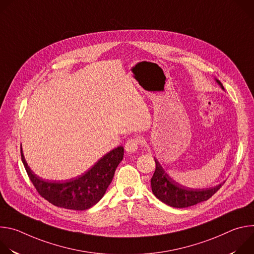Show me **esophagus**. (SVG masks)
<instances>
[{
    "instance_id": "esophagus-1",
    "label": "esophagus",
    "mask_w": 254,
    "mask_h": 254,
    "mask_svg": "<svg viewBox=\"0 0 254 254\" xmlns=\"http://www.w3.org/2000/svg\"><path fill=\"white\" fill-rule=\"evenodd\" d=\"M138 144H139V139L136 137H131V138L127 139V141L126 142L125 149L127 153H133L137 150Z\"/></svg>"
}]
</instances>
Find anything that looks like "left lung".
<instances>
[{
    "instance_id": "1",
    "label": "left lung",
    "mask_w": 254,
    "mask_h": 254,
    "mask_svg": "<svg viewBox=\"0 0 254 254\" xmlns=\"http://www.w3.org/2000/svg\"><path fill=\"white\" fill-rule=\"evenodd\" d=\"M222 89V83L217 80ZM156 170L151 179L152 191L154 195L165 204L175 208H186L206 201L218 191L223 184L207 189H191L180 185L174 181L163 169L158 160L155 159Z\"/></svg>"
}]
</instances>
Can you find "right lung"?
<instances>
[{
    "instance_id": "add662e5",
    "label": "right lung",
    "mask_w": 254,
    "mask_h": 254,
    "mask_svg": "<svg viewBox=\"0 0 254 254\" xmlns=\"http://www.w3.org/2000/svg\"><path fill=\"white\" fill-rule=\"evenodd\" d=\"M123 158L124 147L120 146L103 156L82 176L66 181H50L34 174L21 148L22 162L37 192L51 204L71 210L89 209L103 197Z\"/></svg>"
}]
</instances>
